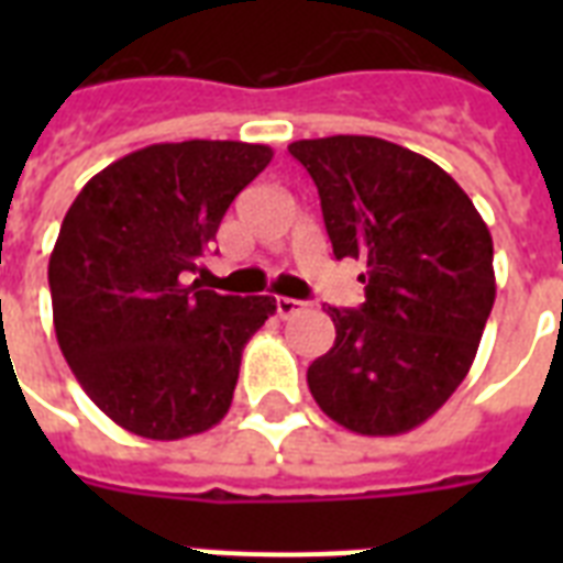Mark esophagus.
Instances as JSON below:
<instances>
[{
    "instance_id": "esophagus-1",
    "label": "esophagus",
    "mask_w": 563,
    "mask_h": 563,
    "mask_svg": "<svg viewBox=\"0 0 563 563\" xmlns=\"http://www.w3.org/2000/svg\"><path fill=\"white\" fill-rule=\"evenodd\" d=\"M300 309H303V303L295 298H277V316L280 318H291L298 316Z\"/></svg>"
}]
</instances>
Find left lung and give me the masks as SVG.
<instances>
[{"label": "left lung", "instance_id": "1", "mask_svg": "<svg viewBox=\"0 0 563 563\" xmlns=\"http://www.w3.org/2000/svg\"><path fill=\"white\" fill-rule=\"evenodd\" d=\"M316 180L335 260L365 263V303L327 307L335 344L307 371L327 418L402 435L462 385L497 298L494 242L441 166L379 136L289 145Z\"/></svg>", "mask_w": 563, "mask_h": 563}]
</instances>
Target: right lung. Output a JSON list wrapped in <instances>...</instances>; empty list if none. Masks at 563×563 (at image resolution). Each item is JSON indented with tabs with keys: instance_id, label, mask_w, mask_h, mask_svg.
<instances>
[{
	"instance_id": "obj_1",
	"label": "right lung",
	"mask_w": 563,
	"mask_h": 563,
	"mask_svg": "<svg viewBox=\"0 0 563 563\" xmlns=\"http://www.w3.org/2000/svg\"><path fill=\"white\" fill-rule=\"evenodd\" d=\"M272 157L233 140L148 145L92 175L64 216L48 256L57 344L128 432L178 441L228 415L242 351L277 300L187 280Z\"/></svg>"
}]
</instances>
